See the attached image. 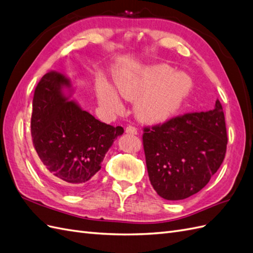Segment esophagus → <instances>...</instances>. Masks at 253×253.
Segmentation results:
<instances>
[{
  "mask_svg": "<svg viewBox=\"0 0 253 253\" xmlns=\"http://www.w3.org/2000/svg\"><path fill=\"white\" fill-rule=\"evenodd\" d=\"M126 132L129 133V134H137L138 130H137V128H135L134 126H127L126 127Z\"/></svg>",
  "mask_w": 253,
  "mask_h": 253,
  "instance_id": "obj_1",
  "label": "esophagus"
}]
</instances>
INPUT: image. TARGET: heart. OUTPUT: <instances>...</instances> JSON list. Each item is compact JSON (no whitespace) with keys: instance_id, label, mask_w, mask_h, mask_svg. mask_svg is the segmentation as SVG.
<instances>
[{"instance_id":"1","label":"heart","mask_w":253,"mask_h":253,"mask_svg":"<svg viewBox=\"0 0 253 253\" xmlns=\"http://www.w3.org/2000/svg\"><path fill=\"white\" fill-rule=\"evenodd\" d=\"M115 85L124 98L137 99L134 110L139 119L156 123L167 120L176 111L189 93L191 81L183 74L172 75L166 65H156L119 76ZM96 92L102 107L111 112L120 111L121 100L107 82L98 81Z\"/></svg>"}]
</instances>
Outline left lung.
I'll return each instance as SVG.
<instances>
[{
    "mask_svg": "<svg viewBox=\"0 0 253 253\" xmlns=\"http://www.w3.org/2000/svg\"><path fill=\"white\" fill-rule=\"evenodd\" d=\"M150 182L161 198L176 201L199 192L223 163L228 144L219 99L206 112L174 116L143 127Z\"/></svg>",
    "mask_w": 253,
    "mask_h": 253,
    "instance_id": "1",
    "label": "left lung"
}]
</instances>
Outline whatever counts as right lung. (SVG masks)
I'll list each match as a JSON object with an SVG mask.
<instances>
[{"instance_id": "1", "label": "right lung", "mask_w": 253, "mask_h": 253, "mask_svg": "<svg viewBox=\"0 0 253 253\" xmlns=\"http://www.w3.org/2000/svg\"><path fill=\"white\" fill-rule=\"evenodd\" d=\"M69 81L51 71L38 82L33 97L31 134L38 157L64 190L80 191L100 170L114 139L124 132L83 111L62 94Z\"/></svg>"}]
</instances>
